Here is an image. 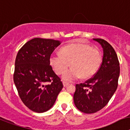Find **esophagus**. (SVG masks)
Returning <instances> with one entry per match:
<instances>
[{
    "mask_svg": "<svg viewBox=\"0 0 130 130\" xmlns=\"http://www.w3.org/2000/svg\"><path fill=\"white\" fill-rule=\"evenodd\" d=\"M63 86L65 87V86H67L68 85L69 83L67 82H65V81H63Z\"/></svg>",
    "mask_w": 130,
    "mask_h": 130,
    "instance_id": "34e87169",
    "label": "esophagus"
}]
</instances>
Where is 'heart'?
I'll return each instance as SVG.
<instances>
[{
    "label": "heart",
    "instance_id": "obj_1",
    "mask_svg": "<svg viewBox=\"0 0 130 130\" xmlns=\"http://www.w3.org/2000/svg\"><path fill=\"white\" fill-rule=\"evenodd\" d=\"M102 61L100 52L88 44L74 43L66 45L61 52L52 54L50 63L57 74H61L69 67L72 68L63 74L65 81H72L78 78L86 79L93 76L98 72Z\"/></svg>",
    "mask_w": 130,
    "mask_h": 130
}]
</instances>
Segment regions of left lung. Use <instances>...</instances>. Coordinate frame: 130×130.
Returning <instances> with one entry per match:
<instances>
[{"label":"left lung","mask_w":130,"mask_h":130,"mask_svg":"<svg viewBox=\"0 0 130 130\" xmlns=\"http://www.w3.org/2000/svg\"><path fill=\"white\" fill-rule=\"evenodd\" d=\"M103 50L102 63L93 77L76 84L73 99L75 106L86 114L96 112L109 103L118 87L120 64L112 46L101 38H93Z\"/></svg>","instance_id":"obj_1"}]
</instances>
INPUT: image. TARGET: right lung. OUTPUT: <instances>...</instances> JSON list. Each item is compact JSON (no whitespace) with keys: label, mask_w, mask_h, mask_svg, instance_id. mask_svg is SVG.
I'll list each match as a JSON object with an SVG mask.
<instances>
[{"label":"right lung","mask_w":130,"mask_h":130,"mask_svg":"<svg viewBox=\"0 0 130 130\" xmlns=\"http://www.w3.org/2000/svg\"><path fill=\"white\" fill-rule=\"evenodd\" d=\"M59 44V40L35 38L17 54L13 82L22 102L34 112L51 109L63 87L50 63L51 54Z\"/></svg>","instance_id":"1"}]
</instances>
